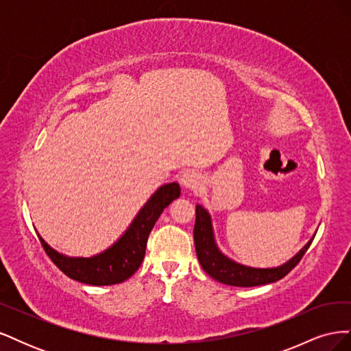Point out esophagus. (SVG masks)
I'll return each mask as SVG.
<instances>
[{"mask_svg":"<svg viewBox=\"0 0 351 351\" xmlns=\"http://www.w3.org/2000/svg\"><path fill=\"white\" fill-rule=\"evenodd\" d=\"M180 183H182L186 189L197 192V190L202 187V176L200 173L195 171V169H187V171L183 173L182 177H180Z\"/></svg>","mask_w":351,"mask_h":351,"instance_id":"obj_1","label":"esophagus"}]
</instances>
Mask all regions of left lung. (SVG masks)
Returning a JSON list of instances; mask_svg holds the SVG:
<instances>
[{"mask_svg":"<svg viewBox=\"0 0 351 351\" xmlns=\"http://www.w3.org/2000/svg\"><path fill=\"white\" fill-rule=\"evenodd\" d=\"M195 246L199 263L204 271L217 280L218 282L234 285V287H254L271 284L284 278L297 263L300 262L306 250L309 249L315 236L307 241L304 246L297 252L294 256L280 267L274 268H253L247 265H241L236 261L226 256L218 247L214 236V227L209 212L202 206L196 205V222H195Z\"/></svg>","mask_w":351,"mask_h":351,"instance_id":"8db88e82","label":"left lung"}]
</instances>
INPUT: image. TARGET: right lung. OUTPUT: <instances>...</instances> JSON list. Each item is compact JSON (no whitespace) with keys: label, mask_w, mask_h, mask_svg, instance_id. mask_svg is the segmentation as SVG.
Wrapping results in <instances>:
<instances>
[{"label":"right lung","mask_w":351,"mask_h":351,"mask_svg":"<svg viewBox=\"0 0 351 351\" xmlns=\"http://www.w3.org/2000/svg\"><path fill=\"white\" fill-rule=\"evenodd\" d=\"M178 183H167L147 199L123 236L112 246L90 258L67 256L39 240L51 261L71 280L89 285H112L129 280L145 258L146 243L162 210L180 196Z\"/></svg>","instance_id":"obj_1"}]
</instances>
